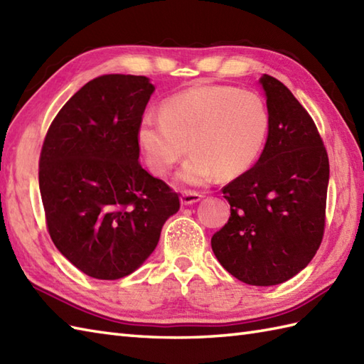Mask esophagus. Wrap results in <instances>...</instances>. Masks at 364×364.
<instances>
[{
    "mask_svg": "<svg viewBox=\"0 0 364 364\" xmlns=\"http://www.w3.org/2000/svg\"><path fill=\"white\" fill-rule=\"evenodd\" d=\"M202 200V194L192 191H184L181 194V205H194Z\"/></svg>",
    "mask_w": 364,
    "mask_h": 364,
    "instance_id": "1",
    "label": "esophagus"
}]
</instances>
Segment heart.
<instances>
[{"label": "heart", "instance_id": "b5f03b06", "mask_svg": "<svg viewBox=\"0 0 364 364\" xmlns=\"http://www.w3.org/2000/svg\"><path fill=\"white\" fill-rule=\"evenodd\" d=\"M269 125L267 106L255 92L203 86L170 97L162 112H146L137 141L146 164L159 176L191 150L194 154L178 181L202 186L218 173L227 180L245 173L264 149Z\"/></svg>", "mask_w": 364, "mask_h": 364}]
</instances>
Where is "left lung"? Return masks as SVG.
<instances>
[{"label": "left lung", "instance_id": "8db88e82", "mask_svg": "<svg viewBox=\"0 0 364 364\" xmlns=\"http://www.w3.org/2000/svg\"><path fill=\"white\" fill-rule=\"evenodd\" d=\"M270 115L257 164L222 189L230 219L211 237L220 264L247 284H280L318 252L326 227L328 154L292 92L262 75Z\"/></svg>", "mask_w": 364, "mask_h": 364}]
</instances>
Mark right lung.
<instances>
[{
	"instance_id": "obj_1",
	"label": "right lung",
	"mask_w": 364,
	"mask_h": 364,
	"mask_svg": "<svg viewBox=\"0 0 364 364\" xmlns=\"http://www.w3.org/2000/svg\"><path fill=\"white\" fill-rule=\"evenodd\" d=\"M154 86L103 75L63 106L45 136L38 188L54 245L98 280L129 275L180 210L167 184L139 164L137 131Z\"/></svg>"
}]
</instances>
